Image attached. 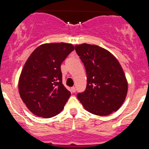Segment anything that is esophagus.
I'll return each mask as SVG.
<instances>
[{"label": "esophagus", "instance_id": "obj_1", "mask_svg": "<svg viewBox=\"0 0 149 149\" xmlns=\"http://www.w3.org/2000/svg\"><path fill=\"white\" fill-rule=\"evenodd\" d=\"M70 91H71L72 92H76V87H74V86L71 87V89H70Z\"/></svg>", "mask_w": 149, "mask_h": 149}]
</instances>
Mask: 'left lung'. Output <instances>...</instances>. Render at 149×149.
I'll return each instance as SVG.
<instances>
[{"label": "left lung", "mask_w": 149, "mask_h": 149, "mask_svg": "<svg viewBox=\"0 0 149 149\" xmlns=\"http://www.w3.org/2000/svg\"><path fill=\"white\" fill-rule=\"evenodd\" d=\"M86 68L85 91L77 95L84 108L97 116H108L119 109L127 94L128 83L117 59L97 45L75 46Z\"/></svg>", "instance_id": "1"}]
</instances>
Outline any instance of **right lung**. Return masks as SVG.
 Returning a JSON list of instances; mask_svg holds the SVG:
<instances>
[{"instance_id":"1","label":"right lung","mask_w":149,"mask_h":149,"mask_svg":"<svg viewBox=\"0 0 149 149\" xmlns=\"http://www.w3.org/2000/svg\"><path fill=\"white\" fill-rule=\"evenodd\" d=\"M73 50V44L67 43L41 44L24 63L19 79V92L36 116L51 118L63 111L70 92L63 84L60 66Z\"/></svg>"}]
</instances>
